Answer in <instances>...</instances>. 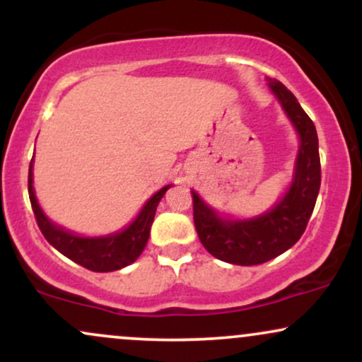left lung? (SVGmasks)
Segmentation results:
<instances>
[{
	"mask_svg": "<svg viewBox=\"0 0 362 362\" xmlns=\"http://www.w3.org/2000/svg\"><path fill=\"white\" fill-rule=\"evenodd\" d=\"M269 88L300 134L294 178L281 202L259 218L223 219L192 190L194 224L199 240L216 259L235 265H257L289 250L301 235L317 202L320 170L318 136L296 97L281 81L267 78Z\"/></svg>",
	"mask_w": 362,
	"mask_h": 362,
	"instance_id": "obj_1",
	"label": "left lung"
}]
</instances>
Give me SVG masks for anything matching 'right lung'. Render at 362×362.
Instances as JSON below:
<instances>
[{"instance_id": "obj_1", "label": "right lung", "mask_w": 362, "mask_h": 362, "mask_svg": "<svg viewBox=\"0 0 362 362\" xmlns=\"http://www.w3.org/2000/svg\"><path fill=\"white\" fill-rule=\"evenodd\" d=\"M32 163L34 161H30V168H28V197H30L32 209H34L40 231L56 250H59L62 255L93 272L119 271V269L132 264L143 253L148 243L153 219H155L158 202L161 201V197L172 185L158 190L144 204L138 218L129 224L126 230L109 236L86 238V236H78L64 230V228L57 226L42 213L40 206L37 204L34 185H32V182H34L32 180V167H34Z\"/></svg>"}]
</instances>
